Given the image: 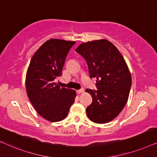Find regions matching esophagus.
I'll use <instances>...</instances> for the list:
<instances>
[{
	"mask_svg": "<svg viewBox=\"0 0 157 157\" xmlns=\"http://www.w3.org/2000/svg\"><path fill=\"white\" fill-rule=\"evenodd\" d=\"M83 91H84V89H80L76 90V93H77V94H81V93H83Z\"/></svg>",
	"mask_w": 157,
	"mask_h": 157,
	"instance_id": "34e87169",
	"label": "esophagus"
}]
</instances>
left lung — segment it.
<instances>
[{
	"label": "left lung",
	"instance_id": "obj_1",
	"mask_svg": "<svg viewBox=\"0 0 157 157\" xmlns=\"http://www.w3.org/2000/svg\"><path fill=\"white\" fill-rule=\"evenodd\" d=\"M76 51L86 61L90 77L97 79V90H86L93 98L86 108L88 117L95 123H108L119 114L129 95L132 78L125 60L104 39L83 43Z\"/></svg>",
	"mask_w": 157,
	"mask_h": 157
}]
</instances>
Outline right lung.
I'll return each instance as SVG.
<instances>
[{
  "label": "right lung",
  "mask_w": 157,
  "mask_h": 157,
  "mask_svg": "<svg viewBox=\"0 0 157 157\" xmlns=\"http://www.w3.org/2000/svg\"><path fill=\"white\" fill-rule=\"evenodd\" d=\"M75 43L60 39L47 40L30 62L25 78L28 96L37 112L48 121L65 119L74 103L76 91L61 88L55 80L62 75L66 56Z\"/></svg>",
  "instance_id": "obj_1"
}]
</instances>
